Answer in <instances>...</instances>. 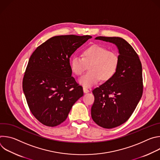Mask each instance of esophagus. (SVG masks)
Returning a JSON list of instances; mask_svg holds the SVG:
<instances>
[{"label":"esophagus","instance_id":"esophagus-1","mask_svg":"<svg viewBox=\"0 0 160 160\" xmlns=\"http://www.w3.org/2000/svg\"><path fill=\"white\" fill-rule=\"evenodd\" d=\"M83 92L84 93H88L89 92V90L85 87H83Z\"/></svg>","mask_w":160,"mask_h":160}]
</instances>
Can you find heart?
<instances>
[{
  "label": "heart",
  "instance_id": "heart-1",
  "mask_svg": "<svg viewBox=\"0 0 160 160\" xmlns=\"http://www.w3.org/2000/svg\"><path fill=\"white\" fill-rule=\"evenodd\" d=\"M71 69L77 76L82 75L87 70L89 71L78 82L85 88H89L98 83L101 80L106 82L115 75L119 65L118 53L99 44H92L84 48L82 51V58L74 56L71 59Z\"/></svg>",
  "mask_w": 160,
  "mask_h": 160
}]
</instances>
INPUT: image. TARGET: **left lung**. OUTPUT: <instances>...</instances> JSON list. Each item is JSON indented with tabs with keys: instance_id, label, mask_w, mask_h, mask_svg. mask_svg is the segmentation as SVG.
Segmentation results:
<instances>
[{
	"instance_id": "left-lung-1",
	"label": "left lung",
	"mask_w": 160,
	"mask_h": 160,
	"mask_svg": "<svg viewBox=\"0 0 160 160\" xmlns=\"http://www.w3.org/2000/svg\"><path fill=\"white\" fill-rule=\"evenodd\" d=\"M96 39L116 44L120 53L115 75L92 90L95 99L91 108L92 120L101 127L112 128L129 119L142 97V64L138 54L123 38L98 37Z\"/></svg>"
}]
</instances>
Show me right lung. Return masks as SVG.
Returning a JSON list of instances; mask_svg holds the SVG:
<instances>
[{"label": "right lung", "mask_w": 160, "mask_h": 160, "mask_svg": "<svg viewBox=\"0 0 160 160\" xmlns=\"http://www.w3.org/2000/svg\"><path fill=\"white\" fill-rule=\"evenodd\" d=\"M90 35L53 37L35 50L22 78V90L35 118L56 127L68 117L73 105L83 95V88L72 77V54Z\"/></svg>", "instance_id": "add662e5"}]
</instances>
